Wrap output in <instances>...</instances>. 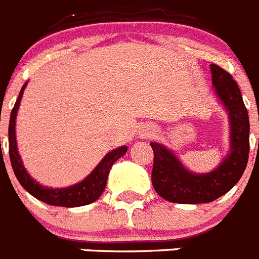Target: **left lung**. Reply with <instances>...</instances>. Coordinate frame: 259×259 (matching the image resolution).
I'll return each instance as SVG.
<instances>
[{"mask_svg":"<svg viewBox=\"0 0 259 259\" xmlns=\"http://www.w3.org/2000/svg\"><path fill=\"white\" fill-rule=\"evenodd\" d=\"M212 85L228 110L231 150L221 166L203 175L187 171L163 145L150 143L154 153L152 183L162 198L175 203H206L233 188L246 168L249 158V115L232 75L211 63Z\"/></svg>","mask_w":259,"mask_h":259,"instance_id":"8db88e82","label":"left lung"}]
</instances>
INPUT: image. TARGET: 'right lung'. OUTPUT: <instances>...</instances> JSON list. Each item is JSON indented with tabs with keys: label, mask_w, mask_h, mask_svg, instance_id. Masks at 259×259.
I'll return each mask as SVG.
<instances>
[{
	"label": "right lung",
	"mask_w": 259,
	"mask_h": 259,
	"mask_svg": "<svg viewBox=\"0 0 259 259\" xmlns=\"http://www.w3.org/2000/svg\"><path fill=\"white\" fill-rule=\"evenodd\" d=\"M24 88H26V84L22 87L19 97H18L17 102H15L13 110H11L10 123H9V155H10L11 167H13L14 174L17 176L18 182L33 197L48 203V205H52V206L76 207L95 202L101 196L105 187H106L110 168H111L114 162L118 161L119 158L125 154L127 148L122 146V148H118V149L113 150V152H110L107 155H105L104 159L92 171V174L87 179H84L83 182L79 183V184L62 189H50L47 188V187H42V185L36 183L27 174L26 168L23 167L22 159H20V155L18 154L17 149V140H15V118H17L18 107L20 105V100H22Z\"/></svg>",
	"instance_id": "add662e5"
}]
</instances>
